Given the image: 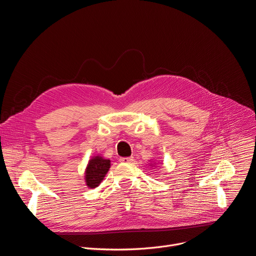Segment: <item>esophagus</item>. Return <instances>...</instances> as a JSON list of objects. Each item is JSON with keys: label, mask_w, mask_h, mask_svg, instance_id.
Listing matches in <instances>:
<instances>
[{"label": "esophagus", "mask_w": 256, "mask_h": 256, "mask_svg": "<svg viewBox=\"0 0 256 256\" xmlns=\"http://www.w3.org/2000/svg\"><path fill=\"white\" fill-rule=\"evenodd\" d=\"M132 160H133L132 158H120V162H125V164L132 162Z\"/></svg>", "instance_id": "esophagus-1"}]
</instances>
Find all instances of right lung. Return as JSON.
<instances>
[{
  "instance_id": "1",
  "label": "right lung",
  "mask_w": 256,
  "mask_h": 256,
  "mask_svg": "<svg viewBox=\"0 0 256 256\" xmlns=\"http://www.w3.org/2000/svg\"><path fill=\"white\" fill-rule=\"evenodd\" d=\"M110 166V160H105L100 156H94L92 160H90L84 172V180L88 188H96L104 180Z\"/></svg>"
}]
</instances>
